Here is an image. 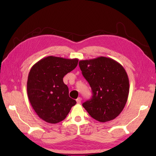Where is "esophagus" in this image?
<instances>
[{
  "label": "esophagus",
  "mask_w": 156,
  "mask_h": 156,
  "mask_svg": "<svg viewBox=\"0 0 156 156\" xmlns=\"http://www.w3.org/2000/svg\"><path fill=\"white\" fill-rule=\"evenodd\" d=\"M76 102H77L78 104H80L81 103V98L79 97L76 99Z\"/></svg>",
  "instance_id": "esophagus-1"
}]
</instances>
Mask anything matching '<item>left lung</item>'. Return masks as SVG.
Returning a JSON list of instances; mask_svg holds the SVG:
<instances>
[{
	"mask_svg": "<svg viewBox=\"0 0 156 156\" xmlns=\"http://www.w3.org/2000/svg\"><path fill=\"white\" fill-rule=\"evenodd\" d=\"M79 66L93 94L82 106L99 122L115 119L123 110L129 92L124 68L117 61L103 56L80 60Z\"/></svg>",
	"mask_w": 156,
	"mask_h": 156,
	"instance_id": "8db88e82",
	"label": "left lung"
}]
</instances>
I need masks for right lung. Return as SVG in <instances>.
<instances>
[{
    "label": "right lung",
    "mask_w": 156,
    "mask_h": 156,
    "mask_svg": "<svg viewBox=\"0 0 156 156\" xmlns=\"http://www.w3.org/2000/svg\"><path fill=\"white\" fill-rule=\"evenodd\" d=\"M78 59L48 56L32 66L27 90L29 102L42 120L58 123L64 120L76 101L69 97L64 76L78 65Z\"/></svg>",
    "instance_id": "obj_1"
}]
</instances>
